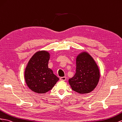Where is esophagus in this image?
I'll return each instance as SVG.
<instances>
[{
  "label": "esophagus",
  "mask_w": 122,
  "mask_h": 122,
  "mask_svg": "<svg viewBox=\"0 0 122 122\" xmlns=\"http://www.w3.org/2000/svg\"><path fill=\"white\" fill-rule=\"evenodd\" d=\"M60 80L62 81H65L66 80V76H63V77H60Z\"/></svg>",
  "instance_id": "esophagus-1"
}]
</instances>
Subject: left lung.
Returning <instances> with one entry per match:
<instances>
[{"label": "left lung", "mask_w": 122, "mask_h": 122, "mask_svg": "<svg viewBox=\"0 0 122 122\" xmlns=\"http://www.w3.org/2000/svg\"><path fill=\"white\" fill-rule=\"evenodd\" d=\"M76 73L69 80L72 89L80 94L92 91L99 81V68L93 58L86 51L79 54L76 58Z\"/></svg>", "instance_id": "1"}]
</instances>
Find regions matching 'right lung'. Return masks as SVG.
<instances>
[{
  "label": "right lung",
  "instance_id": "right-lung-1",
  "mask_svg": "<svg viewBox=\"0 0 122 122\" xmlns=\"http://www.w3.org/2000/svg\"><path fill=\"white\" fill-rule=\"evenodd\" d=\"M50 57L49 52L37 51L30 59L25 71V83L35 93H45L51 90L59 78L48 67Z\"/></svg>",
  "mask_w": 122,
  "mask_h": 122
}]
</instances>
